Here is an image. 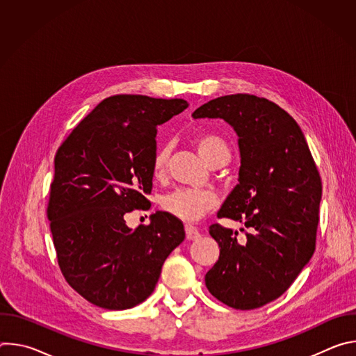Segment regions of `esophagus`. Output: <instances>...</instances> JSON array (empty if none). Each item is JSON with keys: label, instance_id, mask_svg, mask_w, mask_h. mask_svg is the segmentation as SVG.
<instances>
[{"label": "esophagus", "instance_id": "obj_1", "mask_svg": "<svg viewBox=\"0 0 356 356\" xmlns=\"http://www.w3.org/2000/svg\"><path fill=\"white\" fill-rule=\"evenodd\" d=\"M184 229H186V238H187L188 241H194V239H198V238H200L198 229L194 228L193 225L186 224V225H184Z\"/></svg>", "mask_w": 356, "mask_h": 356}]
</instances>
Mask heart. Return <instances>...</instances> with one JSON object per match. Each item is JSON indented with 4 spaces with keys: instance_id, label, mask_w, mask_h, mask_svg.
<instances>
[{
    "instance_id": "1",
    "label": "heart",
    "mask_w": 356,
    "mask_h": 356,
    "mask_svg": "<svg viewBox=\"0 0 356 356\" xmlns=\"http://www.w3.org/2000/svg\"><path fill=\"white\" fill-rule=\"evenodd\" d=\"M194 146L200 156L211 166L221 155H228L227 143L214 135H200L194 139ZM172 146L163 145L155 154L152 162V175L161 179L168 169ZM217 204V195L210 190L176 188L162 198V209L170 216L186 221L195 222L204 217Z\"/></svg>"
}]
</instances>
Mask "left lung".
Masks as SVG:
<instances>
[{"label":"left lung","instance_id":"obj_1","mask_svg":"<svg viewBox=\"0 0 356 356\" xmlns=\"http://www.w3.org/2000/svg\"><path fill=\"white\" fill-rule=\"evenodd\" d=\"M191 117L224 120L238 135V184L217 216L248 228L242 243L236 231L210 227L220 258L206 286L232 309L262 307L290 287L314 253L323 191L317 166L298 124L266 98L224 95Z\"/></svg>","mask_w":356,"mask_h":356}]
</instances>
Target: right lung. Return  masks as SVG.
Masks as SVG:
<instances>
[{
	"instance_id": "1",
	"label": "right lung",
	"mask_w": 356,
	"mask_h": 356,
	"mask_svg": "<svg viewBox=\"0 0 356 356\" xmlns=\"http://www.w3.org/2000/svg\"><path fill=\"white\" fill-rule=\"evenodd\" d=\"M187 107L181 98L113 95L58 150L50 231L65 279L97 307L127 310L145 301L166 258L184 241L183 222L166 211L136 229L124 216L150 206L158 125Z\"/></svg>"
}]
</instances>
